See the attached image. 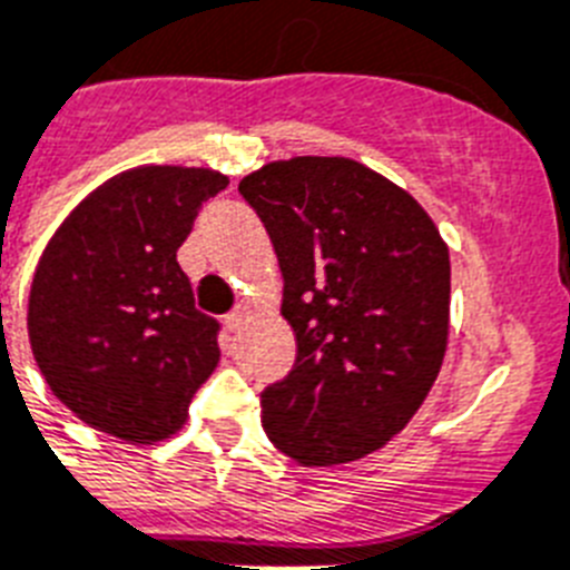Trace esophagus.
<instances>
[{
    "label": "esophagus",
    "instance_id": "34e87169",
    "mask_svg": "<svg viewBox=\"0 0 570 570\" xmlns=\"http://www.w3.org/2000/svg\"><path fill=\"white\" fill-rule=\"evenodd\" d=\"M242 323H245V308L230 311V314H227V317H225V325H227V328H230V332H236V328Z\"/></svg>",
    "mask_w": 570,
    "mask_h": 570
}]
</instances>
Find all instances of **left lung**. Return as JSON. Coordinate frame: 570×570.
<instances>
[{
	"instance_id": "1",
	"label": "left lung",
	"mask_w": 570,
	"mask_h": 570,
	"mask_svg": "<svg viewBox=\"0 0 570 570\" xmlns=\"http://www.w3.org/2000/svg\"><path fill=\"white\" fill-rule=\"evenodd\" d=\"M274 242L296 363L262 426L305 466L386 446L430 395L450 337V247L403 187L352 158L271 160L238 181Z\"/></svg>"
}]
</instances>
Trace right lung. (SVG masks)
Masks as SVG:
<instances>
[{"mask_svg":"<svg viewBox=\"0 0 570 570\" xmlns=\"http://www.w3.org/2000/svg\"><path fill=\"white\" fill-rule=\"evenodd\" d=\"M227 184L207 167L126 169L91 189L42 250L28 296L31 352L91 430L164 441L218 366V323L196 308L175 253Z\"/></svg>","mask_w":570,"mask_h":570,"instance_id":"1","label":"right lung"}]
</instances>
